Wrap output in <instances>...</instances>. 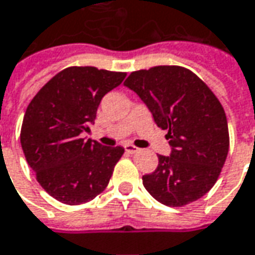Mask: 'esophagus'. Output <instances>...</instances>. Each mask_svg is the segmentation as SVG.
Instances as JSON below:
<instances>
[{
    "label": "esophagus",
    "mask_w": 255,
    "mask_h": 255,
    "mask_svg": "<svg viewBox=\"0 0 255 255\" xmlns=\"http://www.w3.org/2000/svg\"><path fill=\"white\" fill-rule=\"evenodd\" d=\"M124 149H126V152H127V153H131V155H132V153H136V152H138V148H136V146H134V145H131V143H126V145H124Z\"/></svg>",
    "instance_id": "34e87169"
}]
</instances>
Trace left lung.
Instances as JSON below:
<instances>
[{"mask_svg":"<svg viewBox=\"0 0 255 255\" xmlns=\"http://www.w3.org/2000/svg\"><path fill=\"white\" fill-rule=\"evenodd\" d=\"M124 85L167 129L170 156L142 177L146 191L167 207L200 200L214 187L229 152V128L221 102L190 69L159 65L131 72Z\"/></svg>","mask_w":255,"mask_h":255,"instance_id":"obj_1","label":"left lung"}]
</instances>
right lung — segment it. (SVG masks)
Listing matches in <instances>:
<instances>
[{
	"label": "right lung",
	"mask_w": 255,
	"mask_h": 255,
	"mask_svg": "<svg viewBox=\"0 0 255 255\" xmlns=\"http://www.w3.org/2000/svg\"><path fill=\"white\" fill-rule=\"evenodd\" d=\"M124 72L95 67L62 69L37 92L26 109L20 145L40 186L67 205L93 200L105 190L121 146L82 138L95 123L106 93L124 81Z\"/></svg>",
	"instance_id": "right-lung-1"
}]
</instances>
